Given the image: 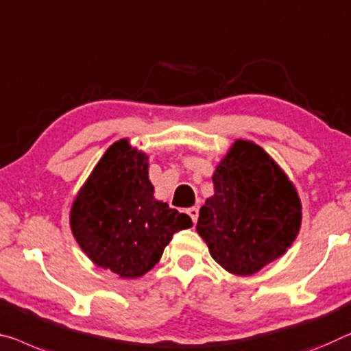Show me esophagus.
<instances>
[{"label":"esophagus","mask_w":351,"mask_h":351,"mask_svg":"<svg viewBox=\"0 0 351 351\" xmlns=\"http://www.w3.org/2000/svg\"><path fill=\"white\" fill-rule=\"evenodd\" d=\"M186 213L190 215V218L193 219V223L196 224V221H197V217H199V210L196 208V207H191V208H188L186 210Z\"/></svg>","instance_id":"obj_1"}]
</instances>
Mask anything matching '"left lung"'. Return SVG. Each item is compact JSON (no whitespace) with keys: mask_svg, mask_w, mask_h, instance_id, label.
<instances>
[{"mask_svg":"<svg viewBox=\"0 0 351 351\" xmlns=\"http://www.w3.org/2000/svg\"><path fill=\"white\" fill-rule=\"evenodd\" d=\"M215 193L199 210L197 234L232 274L250 276L285 254L301 226V202L261 145L237 139L213 174Z\"/></svg>","mask_w":351,"mask_h":351,"instance_id":"1","label":"left lung"}]
</instances>
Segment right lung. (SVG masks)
Returning a JSON list of instances; mask_svg holds the SVG:
<instances>
[{"label": "right lung", "instance_id": "right-lung-1", "mask_svg": "<svg viewBox=\"0 0 351 351\" xmlns=\"http://www.w3.org/2000/svg\"><path fill=\"white\" fill-rule=\"evenodd\" d=\"M149 157L127 139L108 147L70 210L75 240L95 265L134 279L160 261L191 218L154 197Z\"/></svg>", "mask_w": 351, "mask_h": 351}]
</instances>
